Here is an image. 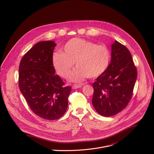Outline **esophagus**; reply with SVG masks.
I'll list each match as a JSON object with an SVG mask.
<instances>
[{
	"mask_svg": "<svg viewBox=\"0 0 154 154\" xmlns=\"http://www.w3.org/2000/svg\"><path fill=\"white\" fill-rule=\"evenodd\" d=\"M83 85V84H75V85H72V89H77V88H81L82 86Z\"/></svg>",
	"mask_w": 154,
	"mask_h": 154,
	"instance_id": "1",
	"label": "esophagus"
}]
</instances>
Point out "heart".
Here are the masks:
<instances>
[{"label": "heart", "mask_w": 154, "mask_h": 154, "mask_svg": "<svg viewBox=\"0 0 154 154\" xmlns=\"http://www.w3.org/2000/svg\"><path fill=\"white\" fill-rule=\"evenodd\" d=\"M111 54L104 45L82 38L68 41L63 52H56L52 56L53 65L62 77L68 78L75 63L77 69L70 77L71 82H80L86 76L94 78L103 74L110 63Z\"/></svg>", "instance_id": "heart-1"}]
</instances>
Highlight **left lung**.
I'll return each instance as SVG.
<instances>
[{"label":"left lung","mask_w":154,"mask_h":154,"mask_svg":"<svg viewBox=\"0 0 154 154\" xmlns=\"http://www.w3.org/2000/svg\"><path fill=\"white\" fill-rule=\"evenodd\" d=\"M111 62L93 83L92 103L103 116L116 115L127 106L133 94L137 68L128 49L116 40L112 45Z\"/></svg>","instance_id":"left-lung-1"}]
</instances>
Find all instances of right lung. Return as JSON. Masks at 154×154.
Instances as JSON below:
<instances>
[{
  "label": "right lung",
  "mask_w": 154,
  "mask_h": 154,
  "mask_svg": "<svg viewBox=\"0 0 154 154\" xmlns=\"http://www.w3.org/2000/svg\"><path fill=\"white\" fill-rule=\"evenodd\" d=\"M56 43L43 41L35 44L22 58L19 86L32 112L40 118L55 120L66 112L71 86H64L55 74L52 56Z\"/></svg>",
  "instance_id": "add662e5"
}]
</instances>
